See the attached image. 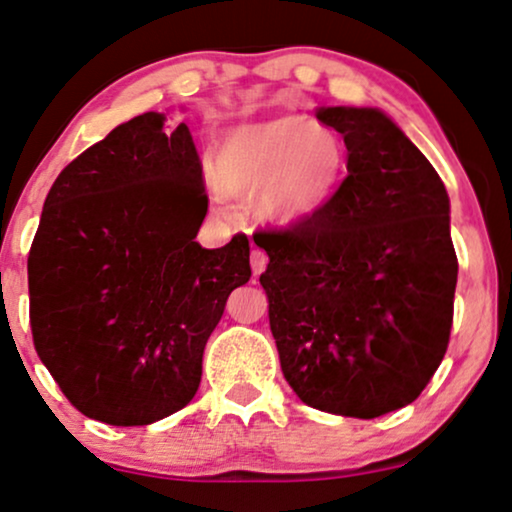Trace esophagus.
Listing matches in <instances>:
<instances>
[{
  "label": "esophagus",
  "instance_id": "esophagus-1",
  "mask_svg": "<svg viewBox=\"0 0 512 512\" xmlns=\"http://www.w3.org/2000/svg\"><path fill=\"white\" fill-rule=\"evenodd\" d=\"M267 252L264 250H260V248H255L252 250V255H250V264H252V274L255 276H260L262 272H264V267H267Z\"/></svg>",
  "mask_w": 512,
  "mask_h": 512
}]
</instances>
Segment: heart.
<instances>
[{
    "label": "heart",
    "instance_id": "obj_1",
    "mask_svg": "<svg viewBox=\"0 0 512 512\" xmlns=\"http://www.w3.org/2000/svg\"><path fill=\"white\" fill-rule=\"evenodd\" d=\"M348 164V145L334 126L286 114L231 128L214 152V183L231 197L260 193L257 217L293 229L329 205Z\"/></svg>",
    "mask_w": 512,
    "mask_h": 512
}]
</instances>
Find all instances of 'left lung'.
Instances as JSON below:
<instances>
[{"label":"left lung","instance_id":"left-lung-1","mask_svg":"<svg viewBox=\"0 0 512 512\" xmlns=\"http://www.w3.org/2000/svg\"><path fill=\"white\" fill-rule=\"evenodd\" d=\"M348 176L322 212L257 231L283 377L310 408L372 420L410 405L446 355L458 257L429 159L379 109L326 107Z\"/></svg>","mask_w":512,"mask_h":512}]
</instances>
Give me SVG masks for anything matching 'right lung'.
<instances>
[{
    "label": "right lung",
    "instance_id": "right-lung-1",
    "mask_svg": "<svg viewBox=\"0 0 512 512\" xmlns=\"http://www.w3.org/2000/svg\"><path fill=\"white\" fill-rule=\"evenodd\" d=\"M205 214L193 135L164 133L157 112L116 126L49 188L28 255L30 329L85 417L138 427L193 400L207 338L252 274L245 233L195 243Z\"/></svg>",
    "mask_w": 512,
    "mask_h": 512
}]
</instances>
